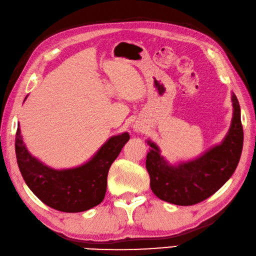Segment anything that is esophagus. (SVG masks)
Here are the masks:
<instances>
[{"label": "esophagus", "mask_w": 256, "mask_h": 256, "mask_svg": "<svg viewBox=\"0 0 256 256\" xmlns=\"http://www.w3.org/2000/svg\"><path fill=\"white\" fill-rule=\"evenodd\" d=\"M136 129H137V127H136Z\"/></svg>", "instance_id": "obj_1"}]
</instances>
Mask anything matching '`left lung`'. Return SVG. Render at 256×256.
Masks as SVG:
<instances>
[{
    "label": "left lung",
    "instance_id": "left-lung-1",
    "mask_svg": "<svg viewBox=\"0 0 256 256\" xmlns=\"http://www.w3.org/2000/svg\"><path fill=\"white\" fill-rule=\"evenodd\" d=\"M232 102L233 117L226 138L194 160L170 164L158 146L148 140L151 149L146 168L151 190L159 199L176 206H194L214 194L231 178L243 148L241 109L233 92Z\"/></svg>",
    "mask_w": 256,
    "mask_h": 256
}]
</instances>
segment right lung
<instances>
[{
	"mask_svg": "<svg viewBox=\"0 0 256 256\" xmlns=\"http://www.w3.org/2000/svg\"><path fill=\"white\" fill-rule=\"evenodd\" d=\"M129 139L128 132L112 136L86 164L55 170L28 152L18 124L15 152L25 184L42 202L55 210L76 213L102 203L106 194L109 168Z\"/></svg>",
	"mask_w": 256,
	"mask_h": 256,
	"instance_id": "obj_1",
	"label": "right lung"
}]
</instances>
